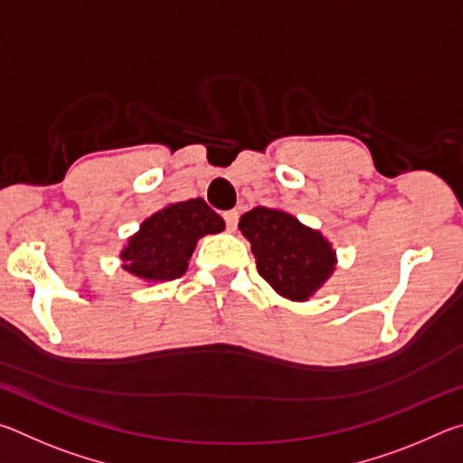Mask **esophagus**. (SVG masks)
I'll use <instances>...</instances> for the list:
<instances>
[{"instance_id": "34e87169", "label": "esophagus", "mask_w": 463, "mask_h": 463, "mask_svg": "<svg viewBox=\"0 0 463 463\" xmlns=\"http://www.w3.org/2000/svg\"><path fill=\"white\" fill-rule=\"evenodd\" d=\"M224 222H226V229H229L231 232L237 231V222H239L237 210H229V213H224Z\"/></svg>"}]
</instances>
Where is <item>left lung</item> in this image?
<instances>
[{"mask_svg": "<svg viewBox=\"0 0 463 463\" xmlns=\"http://www.w3.org/2000/svg\"><path fill=\"white\" fill-rule=\"evenodd\" d=\"M239 229L250 242L260 276L289 300H308L335 271L331 242L284 210L257 206L241 216Z\"/></svg>", "mask_w": 463, "mask_h": 463, "instance_id": "1", "label": "left lung"}]
</instances>
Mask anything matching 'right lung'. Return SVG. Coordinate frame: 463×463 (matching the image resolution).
Listing matches in <instances>:
<instances>
[{
  "instance_id": "1",
  "label": "right lung",
  "mask_w": 463,
  "mask_h": 463,
  "mask_svg": "<svg viewBox=\"0 0 463 463\" xmlns=\"http://www.w3.org/2000/svg\"><path fill=\"white\" fill-rule=\"evenodd\" d=\"M224 231V221L202 198L175 202L140 224L122 249V268L143 281L182 278L198 239Z\"/></svg>"
}]
</instances>
